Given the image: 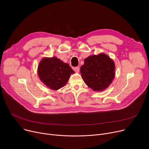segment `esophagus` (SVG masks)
Wrapping results in <instances>:
<instances>
[{
  "label": "esophagus",
  "instance_id": "34e87169",
  "mask_svg": "<svg viewBox=\"0 0 149 149\" xmlns=\"http://www.w3.org/2000/svg\"><path fill=\"white\" fill-rule=\"evenodd\" d=\"M76 72H79V70H80V67L79 66H77V67H75V68H74V69Z\"/></svg>",
  "mask_w": 149,
  "mask_h": 149
}]
</instances>
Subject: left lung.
I'll use <instances>...</instances> for the list:
<instances>
[{"mask_svg":"<svg viewBox=\"0 0 149 149\" xmlns=\"http://www.w3.org/2000/svg\"><path fill=\"white\" fill-rule=\"evenodd\" d=\"M115 63L105 54L93 55L84 59L80 72L84 83L95 91H102L115 77Z\"/></svg>","mask_w":149,"mask_h":149,"instance_id":"8db88e82","label":"left lung"}]
</instances>
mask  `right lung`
Segmentation results:
<instances>
[{"instance_id": "right-lung-1", "label": "right lung", "mask_w": 149, "mask_h": 149, "mask_svg": "<svg viewBox=\"0 0 149 149\" xmlns=\"http://www.w3.org/2000/svg\"><path fill=\"white\" fill-rule=\"evenodd\" d=\"M74 71L68 63L57 57L42 59L38 67L40 80L52 90H58L66 85L70 75Z\"/></svg>"}]
</instances>
